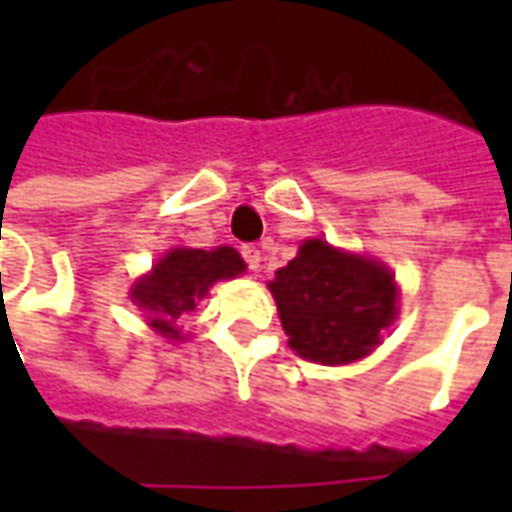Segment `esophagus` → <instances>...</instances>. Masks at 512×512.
<instances>
[{
  "instance_id": "esophagus-1",
  "label": "esophagus",
  "mask_w": 512,
  "mask_h": 512,
  "mask_svg": "<svg viewBox=\"0 0 512 512\" xmlns=\"http://www.w3.org/2000/svg\"><path fill=\"white\" fill-rule=\"evenodd\" d=\"M241 257L246 260V266H249V271H257L260 268V249L252 244L241 246Z\"/></svg>"
}]
</instances>
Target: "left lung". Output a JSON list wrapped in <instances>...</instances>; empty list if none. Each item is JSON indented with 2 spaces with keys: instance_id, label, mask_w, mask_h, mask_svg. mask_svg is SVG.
Returning a JSON list of instances; mask_svg holds the SVG:
<instances>
[{
  "instance_id": "1",
  "label": "left lung",
  "mask_w": 512,
  "mask_h": 512,
  "mask_svg": "<svg viewBox=\"0 0 512 512\" xmlns=\"http://www.w3.org/2000/svg\"><path fill=\"white\" fill-rule=\"evenodd\" d=\"M290 348L310 362L345 365L367 356L397 315L395 277L376 260L304 241L268 285Z\"/></svg>"
}]
</instances>
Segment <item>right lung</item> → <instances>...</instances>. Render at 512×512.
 Instances as JSON below:
<instances>
[{"mask_svg": "<svg viewBox=\"0 0 512 512\" xmlns=\"http://www.w3.org/2000/svg\"><path fill=\"white\" fill-rule=\"evenodd\" d=\"M244 271L241 255L230 246L219 249H172L131 290V299L147 310L150 323L167 337H178L175 321L197 307L216 279H233Z\"/></svg>", "mask_w": 512, "mask_h": 512, "instance_id": "obj_1", "label": "right lung"}]
</instances>
